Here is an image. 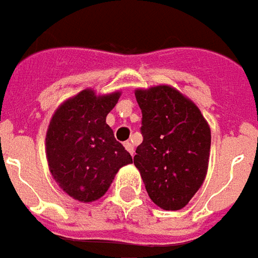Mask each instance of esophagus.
<instances>
[{"instance_id": "1", "label": "esophagus", "mask_w": 258, "mask_h": 258, "mask_svg": "<svg viewBox=\"0 0 258 258\" xmlns=\"http://www.w3.org/2000/svg\"><path fill=\"white\" fill-rule=\"evenodd\" d=\"M123 146H125V149L133 155V153H135V147H133V144L131 143V142H125V143H123Z\"/></svg>"}]
</instances>
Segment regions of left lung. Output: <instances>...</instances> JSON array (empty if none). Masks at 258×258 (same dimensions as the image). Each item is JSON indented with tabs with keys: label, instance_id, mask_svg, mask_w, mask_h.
<instances>
[{
	"label": "left lung",
	"instance_id": "1",
	"mask_svg": "<svg viewBox=\"0 0 258 258\" xmlns=\"http://www.w3.org/2000/svg\"><path fill=\"white\" fill-rule=\"evenodd\" d=\"M143 142L133 158L150 199L162 210L183 208L206 179L211 131L196 104L171 86L135 91Z\"/></svg>",
	"mask_w": 258,
	"mask_h": 258
}]
</instances>
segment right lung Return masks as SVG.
<instances>
[{"label":"right lung","instance_id":"right-lung-1","mask_svg":"<svg viewBox=\"0 0 258 258\" xmlns=\"http://www.w3.org/2000/svg\"><path fill=\"white\" fill-rule=\"evenodd\" d=\"M119 96V91L96 96L86 89L62 103L51 118L45 136L50 172L78 202L104 196L119 168L133 162L105 122Z\"/></svg>","mask_w":258,"mask_h":258}]
</instances>
